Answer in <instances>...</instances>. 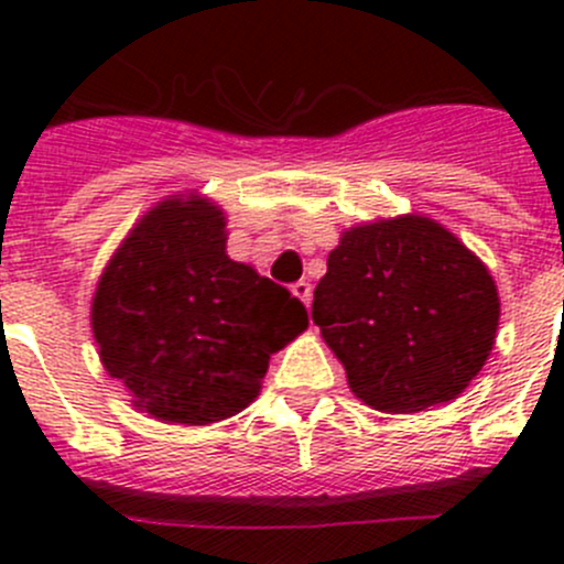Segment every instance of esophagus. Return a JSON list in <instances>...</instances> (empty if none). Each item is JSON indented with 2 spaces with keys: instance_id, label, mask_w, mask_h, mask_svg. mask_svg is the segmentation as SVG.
I'll return each mask as SVG.
<instances>
[{
  "instance_id": "esophagus-1",
  "label": "esophagus",
  "mask_w": 564,
  "mask_h": 564,
  "mask_svg": "<svg viewBox=\"0 0 564 564\" xmlns=\"http://www.w3.org/2000/svg\"><path fill=\"white\" fill-rule=\"evenodd\" d=\"M292 294L300 300V303L305 305V308H308V305H311V283L308 281H297V283H294Z\"/></svg>"
}]
</instances>
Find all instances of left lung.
Listing matches in <instances>:
<instances>
[{
    "label": "left lung",
    "instance_id": "8db88e82",
    "mask_svg": "<svg viewBox=\"0 0 564 564\" xmlns=\"http://www.w3.org/2000/svg\"><path fill=\"white\" fill-rule=\"evenodd\" d=\"M314 322L371 409L412 414L469 388L494 349L488 267L425 215L351 226L316 283Z\"/></svg>",
    "mask_w": 564,
    "mask_h": 564
}]
</instances>
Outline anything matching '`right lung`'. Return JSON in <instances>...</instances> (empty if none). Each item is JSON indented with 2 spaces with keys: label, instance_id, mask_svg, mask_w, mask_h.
Instances as JSON below:
<instances>
[{
  "label": "right lung",
  "instance_id": "right-lung-1",
  "mask_svg": "<svg viewBox=\"0 0 564 564\" xmlns=\"http://www.w3.org/2000/svg\"><path fill=\"white\" fill-rule=\"evenodd\" d=\"M226 240L220 204L176 193L141 215L95 289L100 362L161 423L235 417L261 392L270 357L308 327L305 305L229 259Z\"/></svg>",
  "mask_w": 564,
  "mask_h": 564
}]
</instances>
